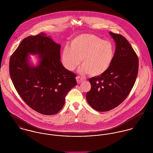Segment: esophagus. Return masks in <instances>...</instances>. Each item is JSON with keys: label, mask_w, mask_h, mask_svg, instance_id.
<instances>
[{"label": "esophagus", "mask_w": 153, "mask_h": 153, "mask_svg": "<svg viewBox=\"0 0 153 153\" xmlns=\"http://www.w3.org/2000/svg\"><path fill=\"white\" fill-rule=\"evenodd\" d=\"M76 80L78 84H80L81 82H82L84 81V78H82V77L79 76H77L76 77Z\"/></svg>", "instance_id": "34e87169"}]
</instances>
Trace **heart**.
I'll list each match as a JSON object with an SVG mask.
<instances>
[{
	"label": "heart",
	"mask_w": 153,
	"mask_h": 153,
	"mask_svg": "<svg viewBox=\"0 0 153 153\" xmlns=\"http://www.w3.org/2000/svg\"><path fill=\"white\" fill-rule=\"evenodd\" d=\"M114 56V49L109 41L92 34H82L65 46L62 52L64 65L69 71L74 70L81 64V74L92 76L102 75L107 71Z\"/></svg>",
	"instance_id": "1"
}]
</instances>
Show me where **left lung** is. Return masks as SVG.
Returning <instances> with one entry per match:
<instances>
[{
	"mask_svg": "<svg viewBox=\"0 0 153 153\" xmlns=\"http://www.w3.org/2000/svg\"><path fill=\"white\" fill-rule=\"evenodd\" d=\"M116 44L112 62L102 75L89 79L91 90L86 98L89 105L97 111L114 109L127 97L138 74V58L127 39L109 32Z\"/></svg>",
	"mask_w": 153,
	"mask_h": 153,
	"instance_id": "obj_1",
	"label": "left lung"
}]
</instances>
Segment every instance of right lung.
Returning <instances> with one entry per match:
<instances>
[{"mask_svg":"<svg viewBox=\"0 0 153 153\" xmlns=\"http://www.w3.org/2000/svg\"><path fill=\"white\" fill-rule=\"evenodd\" d=\"M60 45L40 33L25 38L10 58L9 73L16 91L29 107L44 115L58 113L77 84L76 75L60 61ZM29 54L40 55L38 66L30 64Z\"/></svg>","mask_w":153,"mask_h":153,"instance_id":"obj_1","label":"right lung"}]
</instances>
